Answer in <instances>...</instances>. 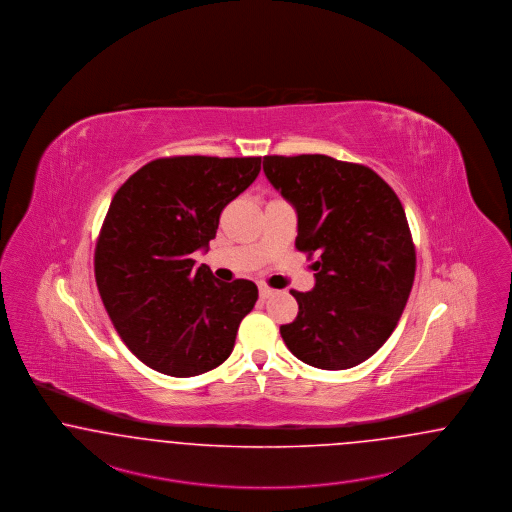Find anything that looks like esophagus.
I'll return each instance as SVG.
<instances>
[{"mask_svg":"<svg viewBox=\"0 0 512 512\" xmlns=\"http://www.w3.org/2000/svg\"><path fill=\"white\" fill-rule=\"evenodd\" d=\"M271 294H273V289H269L266 285H260V298H262V300H266Z\"/></svg>","mask_w":512,"mask_h":512,"instance_id":"1","label":"esophagus"}]
</instances>
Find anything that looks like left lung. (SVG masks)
<instances>
[{
	"label": "left lung",
	"mask_w": 512,
	"mask_h": 512,
	"mask_svg": "<svg viewBox=\"0 0 512 512\" xmlns=\"http://www.w3.org/2000/svg\"><path fill=\"white\" fill-rule=\"evenodd\" d=\"M269 183L298 216L296 248L317 256L315 287L290 290L298 315L281 336L300 361L350 369L396 329L415 279V245L394 189L333 156H264Z\"/></svg>",
	"instance_id": "8db88e82"
}]
</instances>
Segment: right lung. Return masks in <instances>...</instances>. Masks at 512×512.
I'll use <instances>...</instances> for the list:
<instances>
[{
  "label": "right lung",
  "instance_id": "right-lung-1",
  "mask_svg": "<svg viewBox=\"0 0 512 512\" xmlns=\"http://www.w3.org/2000/svg\"><path fill=\"white\" fill-rule=\"evenodd\" d=\"M262 156H170L139 168L112 197L95 246V281L124 344L170 377L231 356L258 300L252 281H218L191 254L216 237L223 208L258 178Z\"/></svg>",
  "mask_w": 512,
  "mask_h": 512
}]
</instances>
